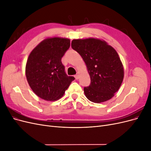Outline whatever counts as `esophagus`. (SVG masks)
<instances>
[{
  "mask_svg": "<svg viewBox=\"0 0 151 151\" xmlns=\"http://www.w3.org/2000/svg\"><path fill=\"white\" fill-rule=\"evenodd\" d=\"M74 77H75V78H76V79H77H77H79V75L78 74H76V76H74Z\"/></svg>",
  "mask_w": 151,
  "mask_h": 151,
  "instance_id": "1",
  "label": "esophagus"
}]
</instances>
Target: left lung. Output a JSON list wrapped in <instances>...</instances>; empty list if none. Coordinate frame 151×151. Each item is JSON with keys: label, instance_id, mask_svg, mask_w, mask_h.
<instances>
[{"label": "left lung", "instance_id": "8db88e82", "mask_svg": "<svg viewBox=\"0 0 151 151\" xmlns=\"http://www.w3.org/2000/svg\"><path fill=\"white\" fill-rule=\"evenodd\" d=\"M71 47L83 58L90 76L91 84L84 88L86 98L96 103L113 98L124 76L116 50L104 41L95 38L73 40Z\"/></svg>", "mask_w": 151, "mask_h": 151}]
</instances>
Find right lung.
I'll list each match as a JSON object with an SVG mask.
<instances>
[{
	"label": "right lung",
	"instance_id": "add662e5",
	"mask_svg": "<svg viewBox=\"0 0 151 151\" xmlns=\"http://www.w3.org/2000/svg\"><path fill=\"white\" fill-rule=\"evenodd\" d=\"M69 47V39L48 38L29 54L26 65V79L38 97L47 101L60 99L75 79L67 75L61 61Z\"/></svg>",
	"mask_w": 151,
	"mask_h": 151
}]
</instances>
